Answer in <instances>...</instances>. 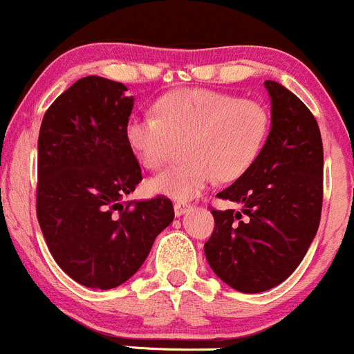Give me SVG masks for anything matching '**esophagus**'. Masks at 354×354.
Listing matches in <instances>:
<instances>
[{
    "instance_id": "34e87169",
    "label": "esophagus",
    "mask_w": 354,
    "mask_h": 354,
    "mask_svg": "<svg viewBox=\"0 0 354 354\" xmlns=\"http://www.w3.org/2000/svg\"><path fill=\"white\" fill-rule=\"evenodd\" d=\"M191 208H193V206L188 205V203L176 201V203H174V214H176V216H183V214L188 213Z\"/></svg>"
}]
</instances>
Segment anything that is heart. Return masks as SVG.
<instances>
[{
  "label": "heart",
  "mask_w": 354,
  "mask_h": 354,
  "mask_svg": "<svg viewBox=\"0 0 354 354\" xmlns=\"http://www.w3.org/2000/svg\"><path fill=\"white\" fill-rule=\"evenodd\" d=\"M156 115H133L126 140L146 168L158 169L178 141L188 160L149 181L153 193L188 201L219 176L236 180L254 163L265 145L270 116L261 103L214 89L188 88L161 96Z\"/></svg>",
  "instance_id": "obj_1"
}]
</instances>
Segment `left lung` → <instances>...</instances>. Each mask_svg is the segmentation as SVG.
<instances>
[{"label": "left lung", "instance_id": "8db88e82", "mask_svg": "<svg viewBox=\"0 0 354 354\" xmlns=\"http://www.w3.org/2000/svg\"><path fill=\"white\" fill-rule=\"evenodd\" d=\"M271 129L254 163L216 196L241 209H211L205 243L211 270L241 293L283 283L303 261L319 226L323 141L315 116L298 96L265 81Z\"/></svg>", "mask_w": 354, "mask_h": 354}]
</instances>
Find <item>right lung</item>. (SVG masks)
Masks as SVG:
<instances>
[{"label": "right lung", "mask_w": 354, "mask_h": 354, "mask_svg": "<svg viewBox=\"0 0 354 354\" xmlns=\"http://www.w3.org/2000/svg\"><path fill=\"white\" fill-rule=\"evenodd\" d=\"M86 76L44 113L38 138L36 214L61 270L93 290L128 281L174 218L165 196L123 201L143 180L126 140L135 98Z\"/></svg>", "instance_id": "add662e5"}]
</instances>
